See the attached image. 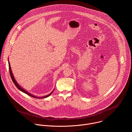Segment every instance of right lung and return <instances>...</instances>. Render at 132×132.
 Segmentation results:
<instances>
[{
  "instance_id": "add662e5",
  "label": "right lung",
  "mask_w": 132,
  "mask_h": 132,
  "mask_svg": "<svg viewBox=\"0 0 132 132\" xmlns=\"http://www.w3.org/2000/svg\"><path fill=\"white\" fill-rule=\"evenodd\" d=\"M8 64H9V72H10V76H11V79L13 81V82L14 83V84L15 85V86L16 87V88L19 89L21 91L23 92V93H25L26 94H27L28 95L32 97H33V98H37V99H43V98H47L48 97H49L51 95V94L53 93V92L54 91V89L50 93L48 94V95H46V96H43V97H36L33 95H32V94H31L30 93H29L28 91H27V90H26L25 89H24L23 88H22L18 84V82H16V81L15 80L13 75V73H12V70H11V67H10V63H9V61H8Z\"/></svg>"
}]
</instances>
